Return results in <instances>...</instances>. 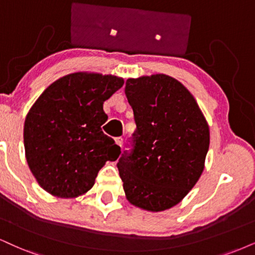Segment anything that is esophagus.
Returning a JSON list of instances; mask_svg holds the SVG:
<instances>
[{
    "label": "esophagus",
    "mask_w": 255,
    "mask_h": 255,
    "mask_svg": "<svg viewBox=\"0 0 255 255\" xmlns=\"http://www.w3.org/2000/svg\"><path fill=\"white\" fill-rule=\"evenodd\" d=\"M123 138L122 137H117L116 138V144H117V145H119V146H122L123 145Z\"/></svg>",
    "instance_id": "obj_1"
}]
</instances>
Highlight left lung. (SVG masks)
<instances>
[{
  "label": "left lung",
  "instance_id": "left-lung-1",
  "mask_svg": "<svg viewBox=\"0 0 255 255\" xmlns=\"http://www.w3.org/2000/svg\"><path fill=\"white\" fill-rule=\"evenodd\" d=\"M125 96L136 130L117 168L133 206L162 212L189 193L203 171L209 128L196 100L174 78L128 79Z\"/></svg>",
  "mask_w": 255,
  "mask_h": 255
}]
</instances>
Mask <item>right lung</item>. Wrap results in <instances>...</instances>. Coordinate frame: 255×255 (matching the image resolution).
Instances as JSON below:
<instances>
[{
    "label": "right lung",
    "instance_id": "obj_1",
    "mask_svg": "<svg viewBox=\"0 0 255 255\" xmlns=\"http://www.w3.org/2000/svg\"><path fill=\"white\" fill-rule=\"evenodd\" d=\"M124 84L113 75L73 73L43 91L24 122L26 158L49 194L73 197L93 187L105 162L121 146L102 131L108 121L103 104Z\"/></svg>",
    "mask_w": 255,
    "mask_h": 255
}]
</instances>
